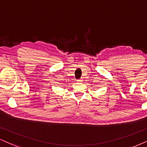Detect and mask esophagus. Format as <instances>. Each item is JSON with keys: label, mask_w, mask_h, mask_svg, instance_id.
Instances as JSON below:
<instances>
[{"label": "esophagus", "mask_w": 147, "mask_h": 147, "mask_svg": "<svg viewBox=\"0 0 147 147\" xmlns=\"http://www.w3.org/2000/svg\"><path fill=\"white\" fill-rule=\"evenodd\" d=\"M77 82H82L83 80L81 79H77Z\"/></svg>", "instance_id": "obj_1"}]
</instances>
